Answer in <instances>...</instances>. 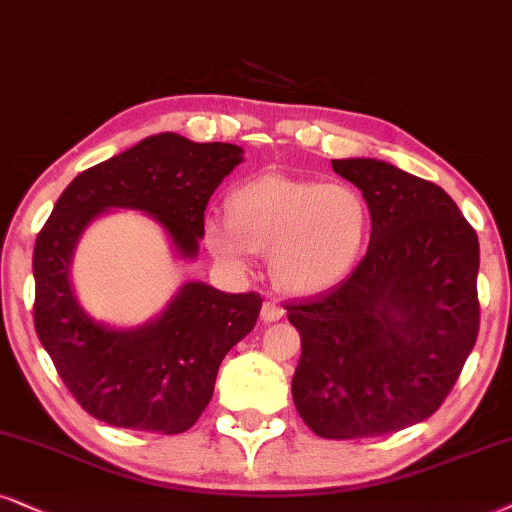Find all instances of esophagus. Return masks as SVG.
<instances>
[{
	"label": "esophagus",
	"instance_id": "obj_1",
	"mask_svg": "<svg viewBox=\"0 0 512 512\" xmlns=\"http://www.w3.org/2000/svg\"><path fill=\"white\" fill-rule=\"evenodd\" d=\"M282 315H285V308L277 306L275 301H266L261 308V318L266 320V323H275V320H280Z\"/></svg>",
	"mask_w": 512,
	"mask_h": 512
}]
</instances>
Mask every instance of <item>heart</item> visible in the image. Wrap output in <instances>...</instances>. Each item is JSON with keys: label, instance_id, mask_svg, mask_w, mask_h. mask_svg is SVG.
<instances>
[{"label": "heart", "instance_id": "b5f03b06", "mask_svg": "<svg viewBox=\"0 0 512 512\" xmlns=\"http://www.w3.org/2000/svg\"><path fill=\"white\" fill-rule=\"evenodd\" d=\"M227 216L206 218V242L218 258L242 263L270 254L275 285L313 296L342 285L368 249L370 208L353 185L266 173L227 197Z\"/></svg>", "mask_w": 512, "mask_h": 512}]
</instances>
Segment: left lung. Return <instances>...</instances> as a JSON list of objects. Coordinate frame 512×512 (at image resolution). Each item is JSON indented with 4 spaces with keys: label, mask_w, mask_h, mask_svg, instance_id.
<instances>
[{
    "label": "left lung",
    "mask_w": 512,
    "mask_h": 512,
    "mask_svg": "<svg viewBox=\"0 0 512 512\" xmlns=\"http://www.w3.org/2000/svg\"><path fill=\"white\" fill-rule=\"evenodd\" d=\"M332 170L368 201L370 244L342 285L285 306L301 334L292 396L318 437H380L437 413L460 377L479 332V242L434 182L377 159Z\"/></svg>",
    "instance_id": "left-lung-1"
}]
</instances>
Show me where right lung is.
Wrapping results in <instances>:
<instances>
[{
	"instance_id": "add662e5",
	"label": "right lung",
	"mask_w": 512,
	"mask_h": 512,
	"mask_svg": "<svg viewBox=\"0 0 512 512\" xmlns=\"http://www.w3.org/2000/svg\"><path fill=\"white\" fill-rule=\"evenodd\" d=\"M237 163V144L161 132L82 170L56 201L33 254L35 332L92 418L125 430L187 432L211 401L225 353L254 330L263 299L187 282L156 320L113 330L82 311L68 280L82 230L109 208H137L161 223L180 256L194 258L208 199Z\"/></svg>"
}]
</instances>
